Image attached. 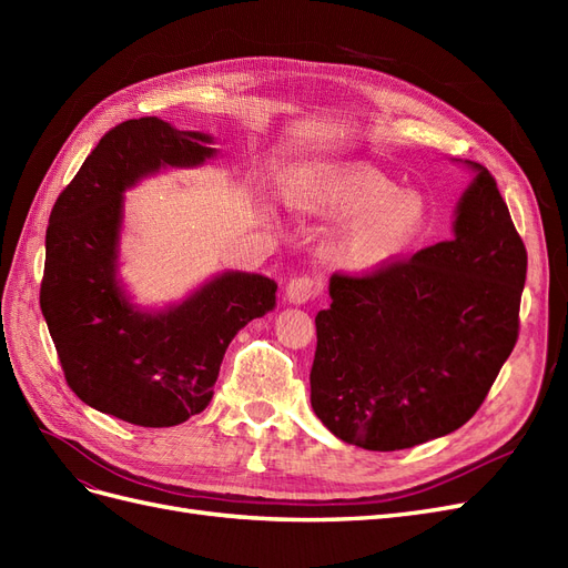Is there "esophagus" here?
Here are the masks:
<instances>
[{
	"label": "esophagus",
	"mask_w": 568,
	"mask_h": 568,
	"mask_svg": "<svg viewBox=\"0 0 568 568\" xmlns=\"http://www.w3.org/2000/svg\"><path fill=\"white\" fill-rule=\"evenodd\" d=\"M320 282L313 277H296L286 284V301L294 305H305L320 294Z\"/></svg>",
	"instance_id": "obj_1"
}]
</instances>
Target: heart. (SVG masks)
I'll return each instance as SVG.
<instances>
[{
    "label": "heart",
    "instance_id": "1",
    "mask_svg": "<svg viewBox=\"0 0 568 568\" xmlns=\"http://www.w3.org/2000/svg\"><path fill=\"white\" fill-rule=\"evenodd\" d=\"M282 199L303 217L341 222L326 242V257L353 274L398 261L424 236L432 205L417 189L363 161H313L291 170Z\"/></svg>",
    "mask_w": 568,
    "mask_h": 568
}]
</instances>
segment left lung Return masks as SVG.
<instances>
[{
	"label": "left lung",
	"instance_id": "obj_1",
	"mask_svg": "<svg viewBox=\"0 0 568 568\" xmlns=\"http://www.w3.org/2000/svg\"><path fill=\"white\" fill-rule=\"evenodd\" d=\"M453 239L367 277L329 280L311 403L343 443L405 450L453 434L486 400L519 336L526 248L474 161Z\"/></svg>",
	"mask_w": 568,
	"mask_h": 568
}]
</instances>
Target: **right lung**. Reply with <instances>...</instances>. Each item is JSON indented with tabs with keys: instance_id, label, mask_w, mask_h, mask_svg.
Instances as JSON below:
<instances>
[{
	"instance_id": "add662e5",
	"label": "right lung",
	"mask_w": 568,
	"mask_h": 568,
	"mask_svg": "<svg viewBox=\"0 0 568 568\" xmlns=\"http://www.w3.org/2000/svg\"><path fill=\"white\" fill-rule=\"evenodd\" d=\"M205 132L146 115L101 136L57 199L47 227L40 307L68 386L123 422L178 426L209 407L239 329L277 305V284L225 270L163 307H142L120 280L125 192L168 168L217 156Z\"/></svg>"
}]
</instances>
